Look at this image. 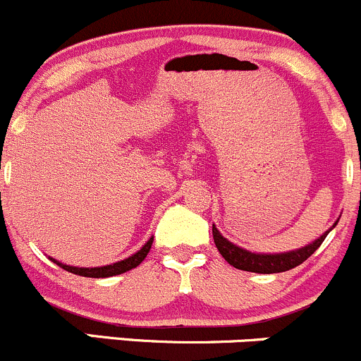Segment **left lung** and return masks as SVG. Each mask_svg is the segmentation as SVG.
Wrapping results in <instances>:
<instances>
[{
  "label": "left lung",
  "instance_id": "8db88e82",
  "mask_svg": "<svg viewBox=\"0 0 361 361\" xmlns=\"http://www.w3.org/2000/svg\"><path fill=\"white\" fill-rule=\"evenodd\" d=\"M329 231H325L320 238H317L313 244L306 245V247L282 254H254L242 247H237V245H233L231 242L226 240V238L214 228V225H212V238H214V244L216 247H218L219 254L228 261L231 267L238 268V270L254 273H280L292 270V268L305 263L311 254L320 247L322 242H324L325 237L329 235Z\"/></svg>",
  "mask_w": 361,
  "mask_h": 361
}]
</instances>
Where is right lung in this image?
Segmentation results:
<instances>
[{"mask_svg":"<svg viewBox=\"0 0 361 361\" xmlns=\"http://www.w3.org/2000/svg\"><path fill=\"white\" fill-rule=\"evenodd\" d=\"M152 242H154V238H150V240L147 242V244L143 245V247L140 249L138 252L133 254V256L128 257V259L117 261V263L107 264V267H98V268H75V267H69V264L59 263V261H55V259H51V261H53V263L59 264L60 268H63V270L74 273V275L90 276V279H107V276L121 275V273L130 271V270H133V268L138 267V264L142 263L143 259H145L147 254H149V250H150V247H152Z\"/></svg>","mask_w":361,"mask_h":361,"instance_id":"right-lung-1","label":"right lung"}]
</instances>
